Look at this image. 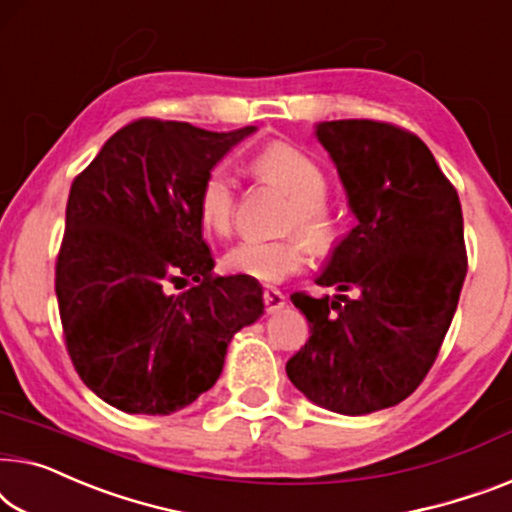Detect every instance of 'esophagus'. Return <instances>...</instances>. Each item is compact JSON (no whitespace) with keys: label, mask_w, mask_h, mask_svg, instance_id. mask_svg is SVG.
Listing matches in <instances>:
<instances>
[{"label":"esophagus","mask_w":512,"mask_h":512,"mask_svg":"<svg viewBox=\"0 0 512 512\" xmlns=\"http://www.w3.org/2000/svg\"><path fill=\"white\" fill-rule=\"evenodd\" d=\"M262 297H264L266 313H273V311H278V308L285 306V294L280 292V290H276V287H266Z\"/></svg>","instance_id":"34e87169"}]
</instances>
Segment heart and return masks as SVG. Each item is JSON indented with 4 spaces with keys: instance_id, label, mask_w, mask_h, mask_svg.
Instances as JSON below:
<instances>
[{
    "instance_id": "obj_1",
    "label": "heart",
    "mask_w": 512,
    "mask_h": 512,
    "mask_svg": "<svg viewBox=\"0 0 512 512\" xmlns=\"http://www.w3.org/2000/svg\"><path fill=\"white\" fill-rule=\"evenodd\" d=\"M248 169L257 181L278 187L294 201L287 215V229H299V234L318 253L334 246L336 227L325 208L329 181L311 155L290 143L276 141L259 150ZM234 211V178L225 167L206 171L197 192L199 225L208 234L227 236L234 225ZM303 240L300 236H285L278 241H241L225 255V266L236 276L253 278L259 283H280L304 269L308 247Z\"/></svg>"
}]
</instances>
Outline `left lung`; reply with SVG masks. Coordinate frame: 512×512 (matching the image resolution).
<instances>
[{
  "mask_svg": "<svg viewBox=\"0 0 512 512\" xmlns=\"http://www.w3.org/2000/svg\"><path fill=\"white\" fill-rule=\"evenodd\" d=\"M315 136L336 164L357 225L315 283L294 292L311 338L285 371L299 392L341 415L410 397L436 362L466 278L457 190L431 150L390 122L331 120Z\"/></svg>",
  "mask_w": 512,
  "mask_h": 512,
  "instance_id": "obj_1",
  "label": "left lung"
}]
</instances>
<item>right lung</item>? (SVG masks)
I'll list each match as a JSON object with an SVG mask.
<instances>
[{
  "label": "right lung",
  "mask_w": 512,
  "mask_h": 512,
  "mask_svg": "<svg viewBox=\"0 0 512 512\" xmlns=\"http://www.w3.org/2000/svg\"><path fill=\"white\" fill-rule=\"evenodd\" d=\"M255 127L141 118L74 178L55 294L74 369L99 399L171 415L211 390L227 345L264 313L262 287L215 276L197 192Z\"/></svg>",
  "instance_id": "obj_1"
}]
</instances>
